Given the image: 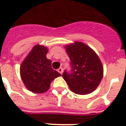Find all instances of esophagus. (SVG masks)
<instances>
[{
  "mask_svg": "<svg viewBox=\"0 0 126 126\" xmlns=\"http://www.w3.org/2000/svg\"><path fill=\"white\" fill-rule=\"evenodd\" d=\"M58 72L60 73V74L62 75V72H63V68H62V67L59 68L58 69Z\"/></svg>",
  "mask_w": 126,
  "mask_h": 126,
  "instance_id": "34e87169",
  "label": "esophagus"
}]
</instances>
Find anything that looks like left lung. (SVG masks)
<instances>
[{"label": "left lung", "mask_w": 126, "mask_h": 126, "mask_svg": "<svg viewBox=\"0 0 126 126\" xmlns=\"http://www.w3.org/2000/svg\"><path fill=\"white\" fill-rule=\"evenodd\" d=\"M70 58V70L62 77L70 90L81 95L96 90L102 79L103 68L98 56L86 45L75 42L65 47Z\"/></svg>", "instance_id": "1"}]
</instances>
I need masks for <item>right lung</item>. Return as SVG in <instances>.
<instances>
[{
  "label": "right lung",
  "instance_id": "add662e5",
  "mask_svg": "<svg viewBox=\"0 0 126 126\" xmlns=\"http://www.w3.org/2000/svg\"><path fill=\"white\" fill-rule=\"evenodd\" d=\"M47 51L44 46H34L20 66L25 86L34 93L47 92L54 78L61 75L51 67V61L46 58Z\"/></svg>",
  "mask_w": 126,
  "mask_h": 126
}]
</instances>
